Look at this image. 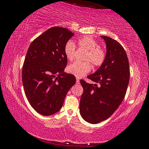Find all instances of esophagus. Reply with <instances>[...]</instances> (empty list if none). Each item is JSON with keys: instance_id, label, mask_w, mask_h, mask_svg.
Returning a JSON list of instances; mask_svg holds the SVG:
<instances>
[{"instance_id": "1", "label": "esophagus", "mask_w": 149, "mask_h": 149, "mask_svg": "<svg viewBox=\"0 0 149 149\" xmlns=\"http://www.w3.org/2000/svg\"><path fill=\"white\" fill-rule=\"evenodd\" d=\"M79 83H80L79 78H76V84H79Z\"/></svg>"}]
</instances>
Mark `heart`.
Here are the masks:
<instances>
[{
  "label": "heart",
  "mask_w": 149,
  "mask_h": 149,
  "mask_svg": "<svg viewBox=\"0 0 149 149\" xmlns=\"http://www.w3.org/2000/svg\"><path fill=\"white\" fill-rule=\"evenodd\" d=\"M78 45L81 48L87 49L84 61H75L67 67V72L77 78H82L92 69V64L98 67L103 64L107 53L103 47L99 45V42L91 36H83L78 40ZM64 52L68 60H73L76 52V45L71 40L65 43Z\"/></svg>",
  "instance_id": "heart-1"
}]
</instances>
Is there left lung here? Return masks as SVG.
<instances>
[{
    "instance_id": "8db88e82",
    "label": "left lung",
    "mask_w": 149,
    "mask_h": 149,
    "mask_svg": "<svg viewBox=\"0 0 149 149\" xmlns=\"http://www.w3.org/2000/svg\"><path fill=\"white\" fill-rule=\"evenodd\" d=\"M107 44L103 64L88 78L97 84L80 80L83 88L80 102L82 118L96 124L109 118L122 103L130 80L129 61L125 51L117 40L102 36Z\"/></svg>"
}]
</instances>
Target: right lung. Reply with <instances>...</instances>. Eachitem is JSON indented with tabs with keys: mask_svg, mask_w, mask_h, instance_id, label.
I'll return each mask as SVG.
<instances>
[{
	"mask_svg": "<svg viewBox=\"0 0 149 149\" xmlns=\"http://www.w3.org/2000/svg\"><path fill=\"white\" fill-rule=\"evenodd\" d=\"M74 33L62 27L45 31L31 43L22 68V83L31 107L50 116L60 110L76 77L64 72L67 59L65 43Z\"/></svg>",
	"mask_w": 149,
	"mask_h": 149,
	"instance_id": "add662e5",
	"label": "right lung"
}]
</instances>
